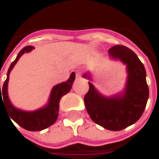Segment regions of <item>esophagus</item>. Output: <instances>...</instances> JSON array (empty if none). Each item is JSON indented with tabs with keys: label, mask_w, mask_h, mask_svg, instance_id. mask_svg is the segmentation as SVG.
Wrapping results in <instances>:
<instances>
[{
	"label": "esophagus",
	"mask_w": 159,
	"mask_h": 159,
	"mask_svg": "<svg viewBox=\"0 0 159 159\" xmlns=\"http://www.w3.org/2000/svg\"><path fill=\"white\" fill-rule=\"evenodd\" d=\"M81 75H82V71H80V70H77V71L76 72V77H78V78H79V77H81Z\"/></svg>",
	"instance_id": "esophagus-1"
}]
</instances>
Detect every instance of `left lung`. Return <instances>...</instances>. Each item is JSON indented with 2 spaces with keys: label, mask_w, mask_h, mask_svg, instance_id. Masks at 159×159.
<instances>
[{
  "label": "left lung",
  "mask_w": 159,
  "mask_h": 159,
  "mask_svg": "<svg viewBox=\"0 0 159 159\" xmlns=\"http://www.w3.org/2000/svg\"><path fill=\"white\" fill-rule=\"evenodd\" d=\"M111 58L119 59L127 65L128 80L123 96L106 98L97 92L93 84L84 96L85 107L91 119L105 129L119 131L136 123L147 106L149 89L144 65L134 52L123 45L109 49ZM84 77H89L84 75Z\"/></svg>",
  "instance_id": "left-lung-1"
}]
</instances>
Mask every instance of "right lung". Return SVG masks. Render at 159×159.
I'll list each match as a JSON object with an SVG mask.
<instances>
[{
	"label": "right lung",
	"mask_w": 159,
	"mask_h": 159,
	"mask_svg": "<svg viewBox=\"0 0 159 159\" xmlns=\"http://www.w3.org/2000/svg\"><path fill=\"white\" fill-rule=\"evenodd\" d=\"M33 48H34L32 46L25 47L19 52L15 60L11 64V66L7 70V79L4 82L2 91H1L0 84V107L1 104H2L6 108V110L8 112L9 117H10L9 119L12 118L15 123L19 124V126L22 127L23 129L30 130V131H40V130L45 129L55 123V121L58 118V114H59V100L61 99V97L70 92L73 82L75 80L76 74L75 72H72L70 76V78L66 82L59 83L58 85L53 87L52 92H51L48 104L44 108L35 111H24L17 109L11 104L10 100H9L8 95H7L9 73L12 69V67L14 66V65L17 63V61L19 60V58L22 56V54L25 53V52H30Z\"/></svg>",
	"instance_id": "right-lung-1"
}]
</instances>
